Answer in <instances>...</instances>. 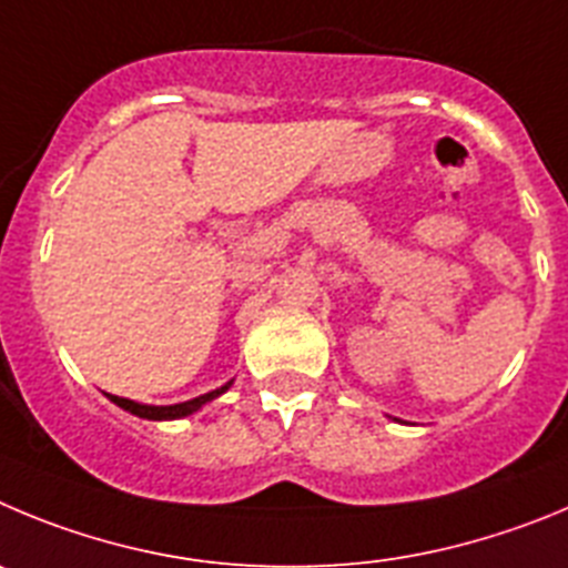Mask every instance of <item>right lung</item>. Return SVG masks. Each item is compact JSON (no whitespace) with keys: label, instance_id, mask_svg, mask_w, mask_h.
<instances>
[{"label":"right lung","instance_id":"obj_1","mask_svg":"<svg viewBox=\"0 0 568 568\" xmlns=\"http://www.w3.org/2000/svg\"><path fill=\"white\" fill-rule=\"evenodd\" d=\"M232 382H226V385L217 387V390H209V393H203V396L181 402V405H141V402H132V398H121V396H110V393H106V398H110L112 405H119L121 410L132 413V416H138V418H150V422H172V418L192 416V413L201 410L203 405H209V402H214L217 396H223V393L232 387Z\"/></svg>","mask_w":568,"mask_h":568}]
</instances>
